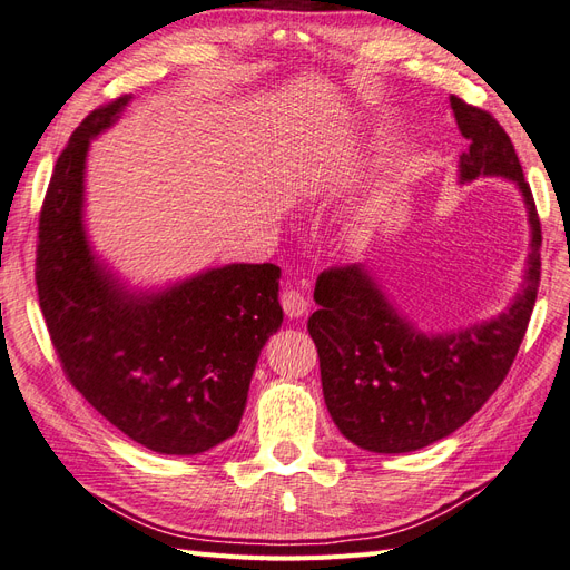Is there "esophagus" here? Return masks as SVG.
<instances>
[{
  "label": "esophagus",
  "instance_id": "obj_1",
  "mask_svg": "<svg viewBox=\"0 0 570 570\" xmlns=\"http://www.w3.org/2000/svg\"><path fill=\"white\" fill-rule=\"evenodd\" d=\"M281 306L287 318H302L306 312H308V302L306 297L302 295L299 289H292V287H285L281 292Z\"/></svg>",
  "mask_w": 570,
  "mask_h": 570
}]
</instances>
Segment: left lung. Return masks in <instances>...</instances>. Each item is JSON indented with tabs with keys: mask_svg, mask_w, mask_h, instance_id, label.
Instances as JSON below:
<instances>
[{
	"mask_svg": "<svg viewBox=\"0 0 570 570\" xmlns=\"http://www.w3.org/2000/svg\"><path fill=\"white\" fill-rule=\"evenodd\" d=\"M456 126L471 147L459 157L461 183L502 176L523 193L530 254L523 289L507 312L450 335H423L373 283L364 266L318 275L308 318L325 406L340 433L377 454L416 452L469 421L504 383L528 331L540 287L542 228L511 137L499 120L456 95Z\"/></svg>",
	"mask_w": 570,
	"mask_h": 570,
	"instance_id": "obj_1",
	"label": "left lung"
}]
</instances>
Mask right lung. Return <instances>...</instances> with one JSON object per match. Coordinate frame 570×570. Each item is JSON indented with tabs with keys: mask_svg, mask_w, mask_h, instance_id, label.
<instances>
[{
	"mask_svg": "<svg viewBox=\"0 0 570 570\" xmlns=\"http://www.w3.org/2000/svg\"><path fill=\"white\" fill-rule=\"evenodd\" d=\"M128 101L90 111L59 154L38 226V297L68 383L130 440L189 456L235 435L256 358L283 323L281 268L230 264L137 297L95 262L85 154Z\"/></svg>",
	"mask_w": 570,
	"mask_h": 570,
	"instance_id": "obj_1",
	"label": "right lung"
}]
</instances>
